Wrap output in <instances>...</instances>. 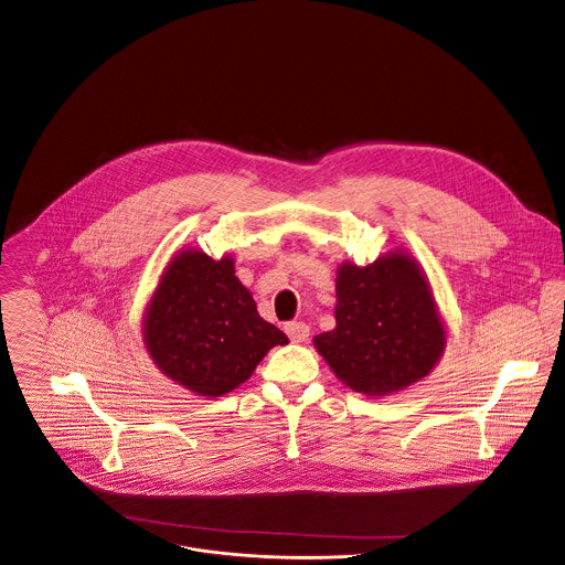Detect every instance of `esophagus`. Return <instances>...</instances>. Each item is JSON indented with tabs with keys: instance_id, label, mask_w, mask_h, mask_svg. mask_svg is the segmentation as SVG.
Wrapping results in <instances>:
<instances>
[{
	"instance_id": "esophagus-1",
	"label": "esophagus",
	"mask_w": 565,
	"mask_h": 565,
	"mask_svg": "<svg viewBox=\"0 0 565 565\" xmlns=\"http://www.w3.org/2000/svg\"><path fill=\"white\" fill-rule=\"evenodd\" d=\"M286 333L290 335L292 342L301 344V342H306V340L310 338V327H308L306 322L295 320V322H288V324H286Z\"/></svg>"
}]
</instances>
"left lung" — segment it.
Here are the masks:
<instances>
[{"instance_id":"left-lung-1","label":"left lung","mask_w":565,"mask_h":565,"mask_svg":"<svg viewBox=\"0 0 565 565\" xmlns=\"http://www.w3.org/2000/svg\"><path fill=\"white\" fill-rule=\"evenodd\" d=\"M335 327L313 349L347 387L390 396L431 375L446 349V322L431 281L407 249L335 270Z\"/></svg>"}]
</instances>
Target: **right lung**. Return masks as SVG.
Instances as JSON below:
<instances>
[{
  "instance_id": "obj_1",
  "label": "right lung",
  "mask_w": 565,
  "mask_h": 565,
  "mask_svg": "<svg viewBox=\"0 0 565 565\" xmlns=\"http://www.w3.org/2000/svg\"><path fill=\"white\" fill-rule=\"evenodd\" d=\"M142 344L158 371L196 396H223L288 335L266 322L241 284L234 255L173 253L142 313Z\"/></svg>"
}]
</instances>
